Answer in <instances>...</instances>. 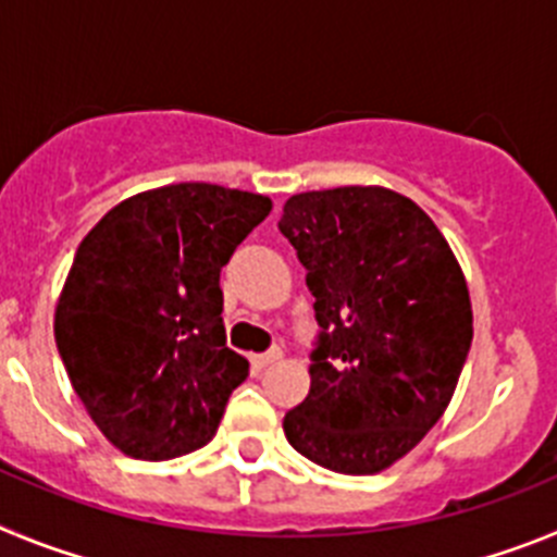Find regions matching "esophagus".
<instances>
[{"label": "esophagus", "mask_w": 557, "mask_h": 557, "mask_svg": "<svg viewBox=\"0 0 557 557\" xmlns=\"http://www.w3.org/2000/svg\"><path fill=\"white\" fill-rule=\"evenodd\" d=\"M278 359H282V351H278V348H270V351L264 354H253V357H250V366H253L256 371H262V368L273 366Z\"/></svg>", "instance_id": "1"}]
</instances>
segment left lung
Returning <instances> with one entry per match:
<instances>
[{"instance_id":"left-lung-1","label":"left lung","mask_w":557,"mask_h":557,"mask_svg":"<svg viewBox=\"0 0 557 557\" xmlns=\"http://www.w3.org/2000/svg\"><path fill=\"white\" fill-rule=\"evenodd\" d=\"M278 231L307 268L321 326L309 396L284 435L323 469L376 474L451 401L474 337L460 264L430 214L385 186L293 195Z\"/></svg>"}]
</instances>
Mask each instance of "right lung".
Returning <instances> with one entry per match:
<instances>
[{
  "label": "right lung",
  "mask_w": 557,
  "mask_h": 557,
  "mask_svg": "<svg viewBox=\"0 0 557 557\" xmlns=\"http://www.w3.org/2000/svg\"><path fill=\"white\" fill-rule=\"evenodd\" d=\"M273 203L218 184H170L88 231L55 307V343L102 435L136 460L214 437L248 359L225 346L220 270Z\"/></svg>",
  "instance_id": "add662e5"
}]
</instances>
